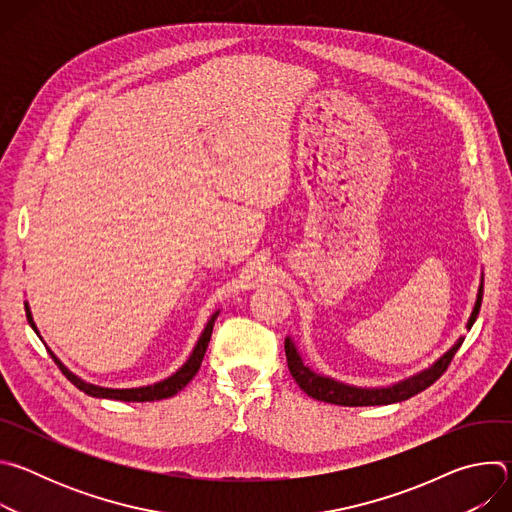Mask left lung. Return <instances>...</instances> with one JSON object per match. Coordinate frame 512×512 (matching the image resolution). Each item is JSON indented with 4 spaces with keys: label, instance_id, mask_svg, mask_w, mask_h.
Wrapping results in <instances>:
<instances>
[{
    "label": "left lung",
    "instance_id": "left-lung-1",
    "mask_svg": "<svg viewBox=\"0 0 512 512\" xmlns=\"http://www.w3.org/2000/svg\"><path fill=\"white\" fill-rule=\"evenodd\" d=\"M482 285L478 289V298H476V306L472 310V316L468 320V328H472V324L476 322L478 318V312H480V306H482ZM464 338H460L440 360L433 362V367H429L427 371L403 381V383H397L393 387H387V389H360V387H350V385H344V383H338L334 379H328V377H322L314 371H310L302 356L298 354L294 342H291L289 338H285V358H287V369L291 373V377L296 379V383L300 385V389L304 393H308L310 397L318 399V401H326V403H332V405H344V407H367V405H391V403H399V401H405L421 391H425L427 387H431L437 379H440L448 367L450 362L454 358V354L458 352V348L462 346Z\"/></svg>",
    "mask_w": 512,
    "mask_h": 512
}]
</instances>
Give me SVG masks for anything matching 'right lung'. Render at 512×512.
<instances>
[{
    "label": "right lung",
    "mask_w": 512,
    "mask_h": 512,
    "mask_svg": "<svg viewBox=\"0 0 512 512\" xmlns=\"http://www.w3.org/2000/svg\"><path fill=\"white\" fill-rule=\"evenodd\" d=\"M26 308V318L30 322V326L34 328V332L38 334L36 330V324L32 320V314H30V308L28 304H24ZM218 312H214L206 324V328L202 330L190 358L182 364V369L176 371L172 377L156 383V385H150V387H139V389H105V387H97V385H91V383H85L83 379H79L77 375H72L64 364L54 356V352H50L52 360L58 364V369L62 371V375L75 385L77 389H81L83 393L91 395V397H101V399H117V401H133V403H143V401H160V399H168V397H174L178 391H182L192 379L194 375L198 373L200 364H202V358H204V352L208 348V342H210V334H212V326H214V320H216Z\"/></svg>",
    "instance_id": "obj_1"
}]
</instances>
